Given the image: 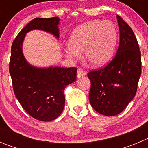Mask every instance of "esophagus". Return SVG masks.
I'll use <instances>...</instances> for the list:
<instances>
[{"label": "esophagus", "mask_w": 148, "mask_h": 148, "mask_svg": "<svg viewBox=\"0 0 148 148\" xmlns=\"http://www.w3.org/2000/svg\"><path fill=\"white\" fill-rule=\"evenodd\" d=\"M86 72L85 70H84L83 69H81V68H79V69H78V70H77V78H81V77H83L84 76V75H86Z\"/></svg>", "instance_id": "esophagus-1"}]
</instances>
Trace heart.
Masks as SVG:
<instances>
[{"label":"heart","mask_w":148,"mask_h":148,"mask_svg":"<svg viewBox=\"0 0 148 148\" xmlns=\"http://www.w3.org/2000/svg\"><path fill=\"white\" fill-rule=\"evenodd\" d=\"M117 30L109 21H92L76 27L71 34L65 53L71 59L80 56L84 49L86 61L92 66H101L113 56L117 42Z\"/></svg>","instance_id":"b5f03b06"}]
</instances>
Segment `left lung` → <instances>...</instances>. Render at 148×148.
<instances>
[{"label": "left lung", "instance_id": "obj_1", "mask_svg": "<svg viewBox=\"0 0 148 148\" xmlns=\"http://www.w3.org/2000/svg\"><path fill=\"white\" fill-rule=\"evenodd\" d=\"M119 46L116 56L103 69L88 73L91 82L89 99L96 112L104 116L119 114L136 93L141 75V52L130 26L117 15Z\"/></svg>", "mask_w": 148, "mask_h": 148}]
</instances>
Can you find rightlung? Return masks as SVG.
<instances>
[{"label":"right lung","instance_id":"1","mask_svg":"<svg viewBox=\"0 0 148 148\" xmlns=\"http://www.w3.org/2000/svg\"><path fill=\"white\" fill-rule=\"evenodd\" d=\"M60 19L36 18L21 29L11 49L10 73L17 99L23 110L35 119L50 121L62 113L65 105L66 86L76 80L75 67H36L26 60L23 43L31 30H42L59 38Z\"/></svg>","mask_w":148,"mask_h":148}]
</instances>
